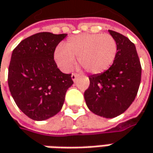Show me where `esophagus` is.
I'll list each match as a JSON object with an SVG mask.
<instances>
[{
  "label": "esophagus",
  "instance_id": "esophagus-1",
  "mask_svg": "<svg viewBox=\"0 0 153 153\" xmlns=\"http://www.w3.org/2000/svg\"><path fill=\"white\" fill-rule=\"evenodd\" d=\"M78 77H79V75H77V74H72L71 75V79H72L73 82H75Z\"/></svg>",
  "mask_w": 153,
  "mask_h": 153
}]
</instances>
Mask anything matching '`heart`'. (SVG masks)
I'll return each mask as SVG.
<instances>
[{
  "instance_id": "heart-1",
  "label": "heart",
  "mask_w": 153,
  "mask_h": 153,
  "mask_svg": "<svg viewBox=\"0 0 153 153\" xmlns=\"http://www.w3.org/2000/svg\"><path fill=\"white\" fill-rule=\"evenodd\" d=\"M117 51L115 39L108 34H82L72 36L57 48L54 60L64 71H71L77 58L78 64L91 74L107 70Z\"/></svg>"
}]
</instances>
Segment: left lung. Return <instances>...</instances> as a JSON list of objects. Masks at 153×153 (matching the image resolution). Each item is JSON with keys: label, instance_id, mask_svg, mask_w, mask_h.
Segmentation results:
<instances>
[{"label": "left lung", "instance_id": "1", "mask_svg": "<svg viewBox=\"0 0 153 153\" xmlns=\"http://www.w3.org/2000/svg\"><path fill=\"white\" fill-rule=\"evenodd\" d=\"M108 32L117 42L116 58L108 70L89 76L90 85L84 99L93 113L113 118L123 113L136 97L141 66L132 42L120 33L111 30Z\"/></svg>", "mask_w": 153, "mask_h": 153}]
</instances>
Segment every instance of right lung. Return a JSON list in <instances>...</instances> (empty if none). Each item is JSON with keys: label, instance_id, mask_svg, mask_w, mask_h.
Masks as SVG:
<instances>
[{"label": "right lung", "instance_id": "right-lung-1", "mask_svg": "<svg viewBox=\"0 0 153 153\" xmlns=\"http://www.w3.org/2000/svg\"><path fill=\"white\" fill-rule=\"evenodd\" d=\"M67 34L40 32L16 47L8 69V86L16 105L35 121H43L61 110L71 74L59 71L53 59L56 47Z\"/></svg>", "mask_w": 153, "mask_h": 153}]
</instances>
